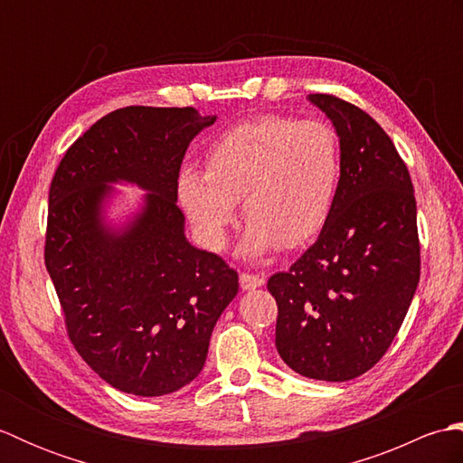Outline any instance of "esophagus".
Masks as SVG:
<instances>
[{
  "label": "esophagus",
  "mask_w": 463,
  "mask_h": 463,
  "mask_svg": "<svg viewBox=\"0 0 463 463\" xmlns=\"http://www.w3.org/2000/svg\"><path fill=\"white\" fill-rule=\"evenodd\" d=\"M262 284H264L262 274H247V272L241 274V288L242 290H254V288L262 287Z\"/></svg>",
  "instance_id": "esophagus-1"
}]
</instances>
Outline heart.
Listing matches in <instances>:
<instances>
[{"instance_id":"b5f03b06","label":"heart","mask_w":463,"mask_h":463,"mask_svg":"<svg viewBox=\"0 0 463 463\" xmlns=\"http://www.w3.org/2000/svg\"><path fill=\"white\" fill-rule=\"evenodd\" d=\"M342 179L336 131L324 121L264 115L232 127L206 151V171L176 179L183 211L206 247L221 250L242 201L244 257L312 241L328 222Z\"/></svg>"}]
</instances>
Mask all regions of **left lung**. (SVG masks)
Masks as SVG:
<instances>
[{
  "mask_svg": "<svg viewBox=\"0 0 463 463\" xmlns=\"http://www.w3.org/2000/svg\"><path fill=\"white\" fill-rule=\"evenodd\" d=\"M332 121L342 179L317 242L272 274L277 350L300 376L346 382L376 364L406 318L420 282L414 186L382 127L332 95H308Z\"/></svg>",
  "mask_w": 463,
  "mask_h": 463,
  "instance_id": "1",
  "label": "left lung"
}]
</instances>
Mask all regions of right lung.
Returning <instances> with one entry per match:
<instances>
[{"mask_svg":"<svg viewBox=\"0 0 463 463\" xmlns=\"http://www.w3.org/2000/svg\"><path fill=\"white\" fill-rule=\"evenodd\" d=\"M216 115L123 107L69 146L49 189L45 267L81 358L133 396H165L199 376L239 274L193 247L176 206L189 143ZM134 211L111 217L124 194Z\"/></svg>","mask_w":463,"mask_h":463,"instance_id":"add662e5","label":"right lung"}]
</instances>
